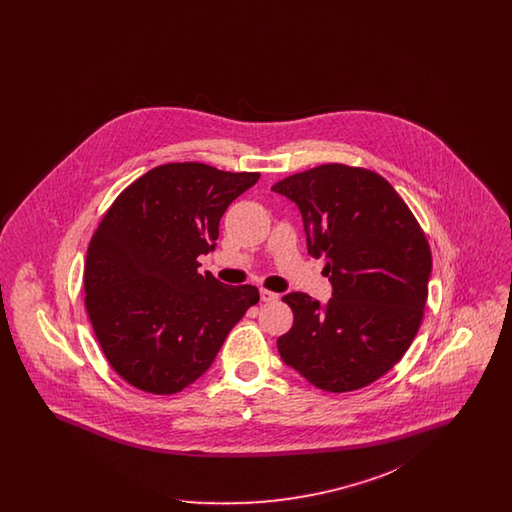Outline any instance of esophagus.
<instances>
[{"instance_id":"obj_1","label":"esophagus","mask_w":512,"mask_h":512,"mask_svg":"<svg viewBox=\"0 0 512 512\" xmlns=\"http://www.w3.org/2000/svg\"><path fill=\"white\" fill-rule=\"evenodd\" d=\"M278 299V293L270 292V290H265V288H261V301H265V303H270V301H276Z\"/></svg>"}]
</instances>
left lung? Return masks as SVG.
Returning a JSON list of instances; mask_svg holds the SVG:
<instances>
[{"instance_id":"1","label":"left lung","mask_w":512,"mask_h":512,"mask_svg":"<svg viewBox=\"0 0 512 512\" xmlns=\"http://www.w3.org/2000/svg\"><path fill=\"white\" fill-rule=\"evenodd\" d=\"M299 207L307 247L326 259L332 299L282 297L293 311L276 345L284 363L318 390L376 382L411 347L424 317L432 251L411 209L378 172L340 163L272 186Z\"/></svg>"}]
</instances>
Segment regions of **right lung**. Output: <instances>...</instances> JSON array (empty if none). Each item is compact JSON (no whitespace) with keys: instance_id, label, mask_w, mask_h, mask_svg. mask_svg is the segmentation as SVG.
Listing matches in <instances>:
<instances>
[{"instance_id":"obj_1","label":"right lung","mask_w":512,"mask_h":512,"mask_svg":"<svg viewBox=\"0 0 512 512\" xmlns=\"http://www.w3.org/2000/svg\"><path fill=\"white\" fill-rule=\"evenodd\" d=\"M259 172L167 163L122 190L86 253L84 303L113 370L138 390L171 395L213 365L255 286L197 272L215 249L220 217Z\"/></svg>"}]
</instances>
